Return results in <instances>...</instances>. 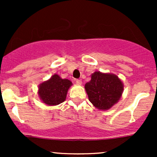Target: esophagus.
Here are the masks:
<instances>
[{
	"instance_id": "1",
	"label": "esophagus",
	"mask_w": 157,
	"mask_h": 157,
	"mask_svg": "<svg viewBox=\"0 0 157 157\" xmlns=\"http://www.w3.org/2000/svg\"><path fill=\"white\" fill-rule=\"evenodd\" d=\"M75 82H76V83L77 85H81V84H82V80H78V79H77V80H76V81H75Z\"/></svg>"
}]
</instances>
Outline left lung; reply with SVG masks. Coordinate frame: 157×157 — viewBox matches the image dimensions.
<instances>
[{
	"label": "left lung",
	"instance_id": "8db88e82",
	"mask_svg": "<svg viewBox=\"0 0 157 157\" xmlns=\"http://www.w3.org/2000/svg\"><path fill=\"white\" fill-rule=\"evenodd\" d=\"M85 89L89 101L97 109L108 110L120 99L123 84L115 75L96 71L85 85Z\"/></svg>",
	"mask_w": 157,
	"mask_h": 157
}]
</instances>
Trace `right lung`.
<instances>
[{
  "instance_id": "right-lung-1",
  "label": "right lung",
  "mask_w": 157,
  "mask_h": 157,
  "mask_svg": "<svg viewBox=\"0 0 157 157\" xmlns=\"http://www.w3.org/2000/svg\"><path fill=\"white\" fill-rule=\"evenodd\" d=\"M71 85L72 82L70 80L54 75L49 80L39 86L40 98L48 105H59L65 101L68 90Z\"/></svg>"
}]
</instances>
